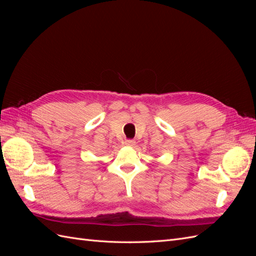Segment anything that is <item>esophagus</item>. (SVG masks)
<instances>
[{"mask_svg": "<svg viewBox=\"0 0 256 256\" xmlns=\"http://www.w3.org/2000/svg\"><path fill=\"white\" fill-rule=\"evenodd\" d=\"M125 144H126L127 146H134V145L136 144V141H134V140H126Z\"/></svg>", "mask_w": 256, "mask_h": 256, "instance_id": "esophagus-1", "label": "esophagus"}]
</instances>
